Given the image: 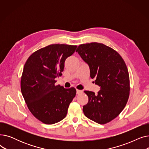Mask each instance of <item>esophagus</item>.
Returning a JSON list of instances; mask_svg holds the SVG:
<instances>
[{
    "instance_id": "1",
    "label": "esophagus",
    "mask_w": 149,
    "mask_h": 149,
    "mask_svg": "<svg viewBox=\"0 0 149 149\" xmlns=\"http://www.w3.org/2000/svg\"><path fill=\"white\" fill-rule=\"evenodd\" d=\"M83 93V91L77 89V94L79 95V94H81V93Z\"/></svg>"
}]
</instances>
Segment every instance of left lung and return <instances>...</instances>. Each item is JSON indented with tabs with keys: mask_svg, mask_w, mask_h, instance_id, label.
Segmentation results:
<instances>
[{
	"mask_svg": "<svg viewBox=\"0 0 149 149\" xmlns=\"http://www.w3.org/2000/svg\"><path fill=\"white\" fill-rule=\"evenodd\" d=\"M76 52L89 65L90 76L100 86L97 94L84 91L88 96L83 106L85 116L100 124L110 122L122 112L129 97L130 80L126 65L116 51L103 43L79 46Z\"/></svg>",
	"mask_w": 149,
	"mask_h": 149,
	"instance_id": "1",
	"label": "left lung"
}]
</instances>
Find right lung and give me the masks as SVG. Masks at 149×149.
I'll list each match as a JSON object with an SVG mask.
<instances>
[{
  "mask_svg": "<svg viewBox=\"0 0 149 149\" xmlns=\"http://www.w3.org/2000/svg\"><path fill=\"white\" fill-rule=\"evenodd\" d=\"M76 45L54 44L34 52L26 61L21 77L22 95L29 110L46 124L64 119L76 95L74 88L55 85L63 71L65 60L74 53Z\"/></svg>",
  "mask_w": 149,
  "mask_h": 149,
  "instance_id": "right-lung-1",
  "label": "right lung"
}]
</instances>
